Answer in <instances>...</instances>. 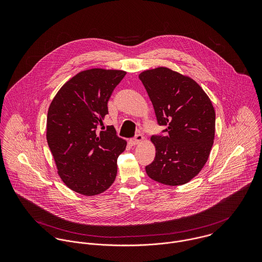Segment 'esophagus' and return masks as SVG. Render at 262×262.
I'll return each mask as SVG.
<instances>
[{
  "label": "esophagus",
  "mask_w": 262,
  "mask_h": 262,
  "mask_svg": "<svg viewBox=\"0 0 262 262\" xmlns=\"http://www.w3.org/2000/svg\"><path fill=\"white\" fill-rule=\"evenodd\" d=\"M143 140H144V137H143L142 135L138 134V135H136L134 138H131V139L129 140V143H130L132 146H135V145L141 143Z\"/></svg>",
  "instance_id": "obj_1"
}]
</instances>
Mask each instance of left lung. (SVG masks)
Returning a JSON list of instances; mask_svg holds the SVG:
<instances>
[{
	"mask_svg": "<svg viewBox=\"0 0 262 262\" xmlns=\"http://www.w3.org/2000/svg\"><path fill=\"white\" fill-rule=\"evenodd\" d=\"M166 136H152L153 162L145 167L153 181L182 186L206 164L215 138L216 114L204 90L189 76L159 67L139 75Z\"/></svg>",
	"mask_w": 262,
	"mask_h": 262,
	"instance_id": "left-lung-1",
	"label": "left lung"
}]
</instances>
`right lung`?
Instances as JSON below:
<instances>
[{"label":"right lung","instance_id":"1","mask_svg":"<svg viewBox=\"0 0 262 262\" xmlns=\"http://www.w3.org/2000/svg\"><path fill=\"white\" fill-rule=\"evenodd\" d=\"M124 71L91 69L68 80L53 98L46 123V139L63 184L77 193L93 196L111 187L118 156L127 142L101 131L114 89Z\"/></svg>","mask_w":262,"mask_h":262}]
</instances>
